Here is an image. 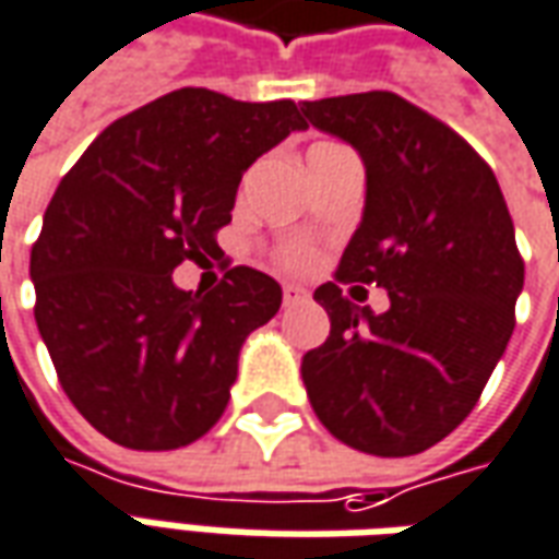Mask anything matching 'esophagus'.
I'll use <instances>...</instances> for the list:
<instances>
[{
  "label": "esophagus",
  "instance_id": "esophagus-1",
  "mask_svg": "<svg viewBox=\"0 0 559 559\" xmlns=\"http://www.w3.org/2000/svg\"><path fill=\"white\" fill-rule=\"evenodd\" d=\"M284 306H299V302H306L308 290L306 287H299V284H284Z\"/></svg>",
  "mask_w": 559,
  "mask_h": 559
}]
</instances>
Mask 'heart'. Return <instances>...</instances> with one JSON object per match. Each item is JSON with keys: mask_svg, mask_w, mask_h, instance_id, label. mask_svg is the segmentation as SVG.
I'll return each instance as SVG.
<instances>
[{"mask_svg": "<svg viewBox=\"0 0 559 559\" xmlns=\"http://www.w3.org/2000/svg\"><path fill=\"white\" fill-rule=\"evenodd\" d=\"M311 248H306V245H290V248H284L281 251V263L287 269H306L308 263H311Z\"/></svg>", "mask_w": 559, "mask_h": 559, "instance_id": "heart-1", "label": "heart"}]
</instances>
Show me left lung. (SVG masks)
<instances>
[{
	"mask_svg": "<svg viewBox=\"0 0 559 559\" xmlns=\"http://www.w3.org/2000/svg\"><path fill=\"white\" fill-rule=\"evenodd\" d=\"M366 166V209L335 281L314 290L326 342L302 357L320 424L374 456H412L454 432L514 330L524 260L497 175L466 139L388 90L302 103ZM384 286L374 316L341 284Z\"/></svg>",
	"mask_w": 559,
	"mask_h": 559,
	"instance_id": "1",
	"label": "left lung"
}]
</instances>
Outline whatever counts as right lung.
Listing matches in <instances>:
<instances>
[{
    "label": "right lung",
    "instance_id": "right-lung-1",
    "mask_svg": "<svg viewBox=\"0 0 559 559\" xmlns=\"http://www.w3.org/2000/svg\"><path fill=\"white\" fill-rule=\"evenodd\" d=\"M306 127L293 99L181 87L115 120L66 171L29 253L35 323L66 396L111 442L171 451L221 420L241 342L278 314L281 287L233 266L199 296L171 272L221 251L241 175Z\"/></svg>",
    "mask_w": 559,
    "mask_h": 559
}]
</instances>
